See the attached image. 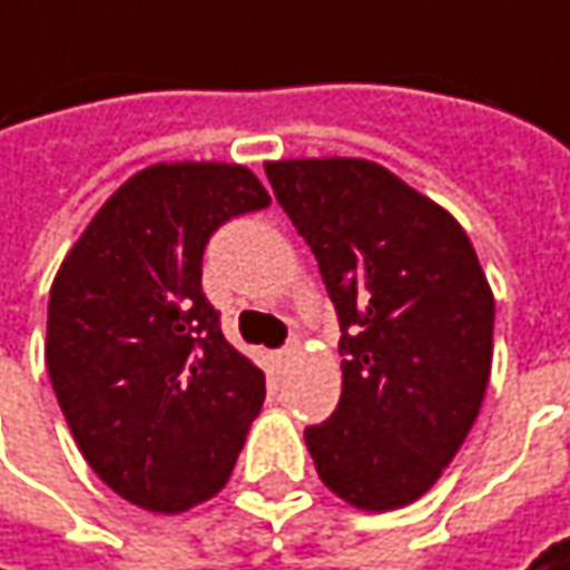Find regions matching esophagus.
<instances>
[{
	"instance_id": "34e87169",
	"label": "esophagus",
	"mask_w": 570,
	"mask_h": 570,
	"mask_svg": "<svg viewBox=\"0 0 570 570\" xmlns=\"http://www.w3.org/2000/svg\"><path fill=\"white\" fill-rule=\"evenodd\" d=\"M296 354H298V342H286L284 348L277 352V361H281V364H289V361H293Z\"/></svg>"
}]
</instances>
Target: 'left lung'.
<instances>
[{
  "instance_id": "left-lung-1",
  "label": "left lung",
  "mask_w": 570,
  "mask_h": 570,
  "mask_svg": "<svg viewBox=\"0 0 570 570\" xmlns=\"http://www.w3.org/2000/svg\"><path fill=\"white\" fill-rule=\"evenodd\" d=\"M265 175L340 317L342 397L305 429L317 475L385 512L423 497L469 435L493 357V293L456 218L370 160Z\"/></svg>"
}]
</instances>
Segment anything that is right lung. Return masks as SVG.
I'll return each mask as SVG.
<instances>
[{
    "label": "right lung",
    "mask_w": 570,
    "mask_h": 570,
    "mask_svg": "<svg viewBox=\"0 0 570 570\" xmlns=\"http://www.w3.org/2000/svg\"><path fill=\"white\" fill-rule=\"evenodd\" d=\"M272 203L234 163L132 175L82 230L49 293L46 364L79 451L129 503L185 512L225 488L265 373L222 333L203 253Z\"/></svg>",
    "instance_id": "right-lung-1"
}]
</instances>
